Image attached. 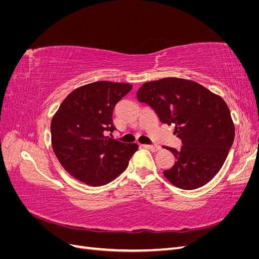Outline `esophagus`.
Instances as JSON below:
<instances>
[{
  "mask_svg": "<svg viewBox=\"0 0 259 259\" xmlns=\"http://www.w3.org/2000/svg\"><path fill=\"white\" fill-rule=\"evenodd\" d=\"M143 147H144V148H146V149H149V150H151L152 152L159 151L160 149H161V147H160V146H151V145H144Z\"/></svg>",
  "mask_w": 259,
  "mask_h": 259,
  "instance_id": "obj_1",
  "label": "esophagus"
}]
</instances>
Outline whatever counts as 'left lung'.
Here are the masks:
<instances>
[{
    "label": "left lung",
    "instance_id": "8db88e82",
    "mask_svg": "<svg viewBox=\"0 0 259 259\" xmlns=\"http://www.w3.org/2000/svg\"><path fill=\"white\" fill-rule=\"evenodd\" d=\"M139 103L150 106L162 123L174 124L180 149L165 147L175 156L163 171L170 184L184 190L206 185L221 170L234 140V124L225 100L201 84L164 77L143 84Z\"/></svg>",
    "mask_w": 259,
    "mask_h": 259
}]
</instances>
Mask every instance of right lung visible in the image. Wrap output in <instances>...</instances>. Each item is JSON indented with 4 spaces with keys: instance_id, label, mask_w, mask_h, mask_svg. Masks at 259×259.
Instances as JSON below:
<instances>
[{
    "instance_id": "right-lung-1",
    "label": "right lung",
    "mask_w": 259,
    "mask_h": 259,
    "mask_svg": "<svg viewBox=\"0 0 259 259\" xmlns=\"http://www.w3.org/2000/svg\"><path fill=\"white\" fill-rule=\"evenodd\" d=\"M133 89L128 83L98 81L75 89L62 101L51 123L52 146L68 173L93 187L112 182L128 165L137 144L108 135L115 130V105Z\"/></svg>"
}]
</instances>
